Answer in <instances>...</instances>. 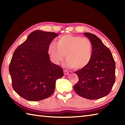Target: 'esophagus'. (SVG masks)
<instances>
[{"label":"esophagus","mask_w":125,"mask_h":125,"mask_svg":"<svg viewBox=\"0 0 125 125\" xmlns=\"http://www.w3.org/2000/svg\"><path fill=\"white\" fill-rule=\"evenodd\" d=\"M63 72H64V74L65 75H68L69 74V73H68V72L67 71H66V70H63Z\"/></svg>","instance_id":"esophagus-1"}]
</instances>
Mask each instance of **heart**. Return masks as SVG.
Segmentation results:
<instances>
[{
	"mask_svg": "<svg viewBox=\"0 0 125 125\" xmlns=\"http://www.w3.org/2000/svg\"><path fill=\"white\" fill-rule=\"evenodd\" d=\"M92 43L89 40L71 34L59 37L56 44H51L48 48V53L54 63L62 62L65 55L68 66L75 69L86 66L92 58Z\"/></svg>",
	"mask_w": 125,
	"mask_h": 125,
	"instance_id": "b5f03b06",
	"label": "heart"
}]
</instances>
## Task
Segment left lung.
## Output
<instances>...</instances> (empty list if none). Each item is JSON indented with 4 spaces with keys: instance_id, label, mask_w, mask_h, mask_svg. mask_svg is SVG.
Returning a JSON list of instances; mask_svg holds the SVG:
<instances>
[{
    "instance_id": "left-lung-1",
    "label": "left lung",
    "mask_w": 125,
    "mask_h": 125,
    "mask_svg": "<svg viewBox=\"0 0 125 125\" xmlns=\"http://www.w3.org/2000/svg\"><path fill=\"white\" fill-rule=\"evenodd\" d=\"M84 33L92 43V57L86 66L75 72L79 80L73 88L79 96L95 100L110 92L115 82V62L110 50L99 37Z\"/></svg>"
}]
</instances>
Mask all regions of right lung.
I'll return each instance as SVG.
<instances>
[{
    "label": "right lung",
    "mask_w": 125,
    "mask_h": 125,
    "mask_svg": "<svg viewBox=\"0 0 125 125\" xmlns=\"http://www.w3.org/2000/svg\"><path fill=\"white\" fill-rule=\"evenodd\" d=\"M58 34L33 31L15 51L9 65L12 85L19 95L29 101H39L53 93L56 80L63 69L51 62L48 48Z\"/></svg>",
    "instance_id": "add662e5"
}]
</instances>
